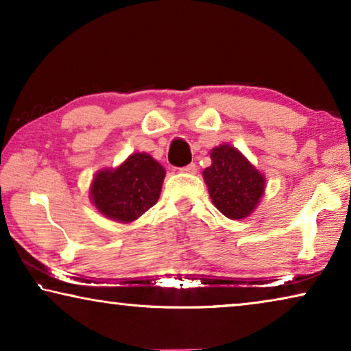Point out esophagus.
<instances>
[{
	"instance_id": "esophagus-1",
	"label": "esophagus",
	"mask_w": 351,
	"mask_h": 351,
	"mask_svg": "<svg viewBox=\"0 0 351 351\" xmlns=\"http://www.w3.org/2000/svg\"><path fill=\"white\" fill-rule=\"evenodd\" d=\"M181 171H184V173H195V171H197V164H193V162H192V164L182 167Z\"/></svg>"
}]
</instances>
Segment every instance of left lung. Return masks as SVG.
I'll list each match as a JSON object with an SVG mask.
<instances>
[{
	"mask_svg": "<svg viewBox=\"0 0 351 351\" xmlns=\"http://www.w3.org/2000/svg\"><path fill=\"white\" fill-rule=\"evenodd\" d=\"M211 159L203 178L214 206L230 219L247 217L263 195V175L230 145L214 148Z\"/></svg>",
	"mask_w": 351,
	"mask_h": 351,
	"instance_id": "1",
	"label": "left lung"
}]
</instances>
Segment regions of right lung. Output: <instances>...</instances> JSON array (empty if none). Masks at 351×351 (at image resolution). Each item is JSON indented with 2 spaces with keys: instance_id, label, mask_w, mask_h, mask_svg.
I'll return each mask as SVG.
<instances>
[{
  "instance_id": "1",
  "label": "right lung",
  "mask_w": 351,
  "mask_h": 351,
  "mask_svg": "<svg viewBox=\"0 0 351 351\" xmlns=\"http://www.w3.org/2000/svg\"><path fill=\"white\" fill-rule=\"evenodd\" d=\"M164 167L149 154L135 153L118 169L99 171L93 181L91 198L104 216L132 222L159 200Z\"/></svg>"
}]
</instances>
